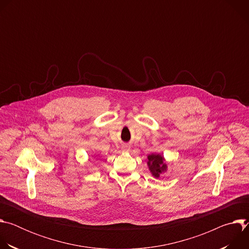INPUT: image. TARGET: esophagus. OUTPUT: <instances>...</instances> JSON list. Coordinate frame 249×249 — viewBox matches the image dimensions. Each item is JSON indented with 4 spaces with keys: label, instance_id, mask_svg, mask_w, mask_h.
<instances>
[{
    "label": "esophagus",
    "instance_id": "obj_1",
    "mask_svg": "<svg viewBox=\"0 0 249 249\" xmlns=\"http://www.w3.org/2000/svg\"><path fill=\"white\" fill-rule=\"evenodd\" d=\"M122 150H123V151L128 152V151L130 150V147H129L128 145H123V146H122Z\"/></svg>",
    "mask_w": 249,
    "mask_h": 249
}]
</instances>
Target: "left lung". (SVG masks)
<instances>
[{
  "label": "left lung",
  "mask_w": 249,
  "mask_h": 249,
  "mask_svg": "<svg viewBox=\"0 0 249 249\" xmlns=\"http://www.w3.org/2000/svg\"><path fill=\"white\" fill-rule=\"evenodd\" d=\"M148 165L155 177H160V174L166 170V164L163 162L164 159L160 155H150L148 156Z\"/></svg>",
  "instance_id": "1"
}]
</instances>
